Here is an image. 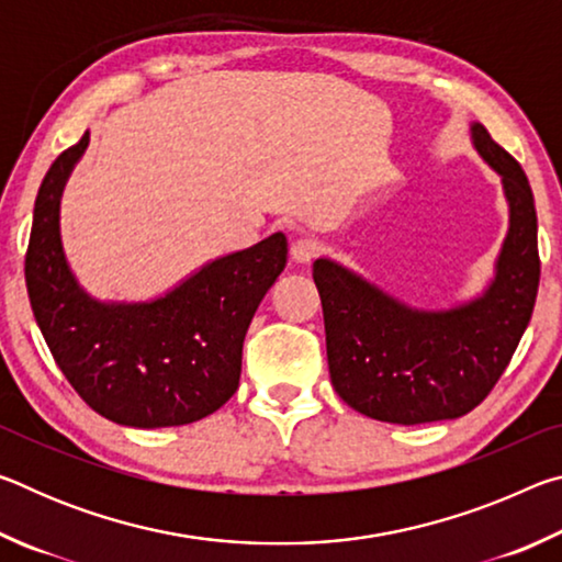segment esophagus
Wrapping results in <instances>:
<instances>
[{
	"label": "esophagus",
	"instance_id": "34e87169",
	"mask_svg": "<svg viewBox=\"0 0 562 562\" xmlns=\"http://www.w3.org/2000/svg\"><path fill=\"white\" fill-rule=\"evenodd\" d=\"M292 260L307 265L317 258L322 252V243L315 240V237H300V240L292 243Z\"/></svg>",
	"mask_w": 562,
	"mask_h": 562
}]
</instances>
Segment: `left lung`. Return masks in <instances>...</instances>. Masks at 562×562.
I'll return each mask as SVG.
<instances>
[{"label":"left lung","mask_w":562,"mask_h":562,"mask_svg":"<svg viewBox=\"0 0 562 562\" xmlns=\"http://www.w3.org/2000/svg\"><path fill=\"white\" fill-rule=\"evenodd\" d=\"M473 146L503 178L510 207L496 278L481 297L418 312L331 260L315 262L335 392L376 422L459 418L491 394L526 331L540 282L538 217L526 173L473 123Z\"/></svg>","instance_id":"left-lung-1"}]
</instances>
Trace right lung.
Masks as SVG:
<instances>
[{
    "label": "right lung",
    "mask_w": 562,
    "mask_h": 562,
    "mask_svg": "<svg viewBox=\"0 0 562 562\" xmlns=\"http://www.w3.org/2000/svg\"><path fill=\"white\" fill-rule=\"evenodd\" d=\"M81 140L54 160L34 203L26 290L56 364L83 402L136 429L183 426L221 408L240 384L243 341L288 265L282 233L225 255L154 302L89 297L66 265L59 203Z\"/></svg>",
    "instance_id": "right-lung-1"
}]
</instances>
